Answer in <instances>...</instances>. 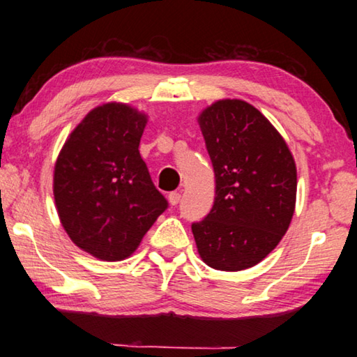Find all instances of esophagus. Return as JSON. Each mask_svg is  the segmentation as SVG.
<instances>
[{"mask_svg": "<svg viewBox=\"0 0 357 357\" xmlns=\"http://www.w3.org/2000/svg\"><path fill=\"white\" fill-rule=\"evenodd\" d=\"M181 200V193L179 192H172L170 195H168V202H170L172 206H176Z\"/></svg>", "mask_w": 357, "mask_h": 357, "instance_id": "esophagus-1", "label": "esophagus"}]
</instances>
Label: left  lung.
Listing matches in <instances>:
<instances>
[{
    "mask_svg": "<svg viewBox=\"0 0 357 357\" xmlns=\"http://www.w3.org/2000/svg\"><path fill=\"white\" fill-rule=\"evenodd\" d=\"M198 123L215 174L214 206L192 223L198 253L219 271L252 268L275 249L291 222L293 155L273 124L244 100L215 102Z\"/></svg>",
    "mask_w": 357,
    "mask_h": 357,
    "instance_id": "obj_1",
    "label": "left lung"
}]
</instances>
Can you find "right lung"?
Returning <instances> with one entry per match:
<instances>
[{
	"label": "right lung",
	"mask_w": 357,
	"mask_h": 357,
	"mask_svg": "<svg viewBox=\"0 0 357 357\" xmlns=\"http://www.w3.org/2000/svg\"><path fill=\"white\" fill-rule=\"evenodd\" d=\"M146 116L124 104L86 114L58 155L53 193L58 215L80 249L105 261L134 253L168 208L138 144Z\"/></svg>",
	"instance_id": "1"
}]
</instances>
